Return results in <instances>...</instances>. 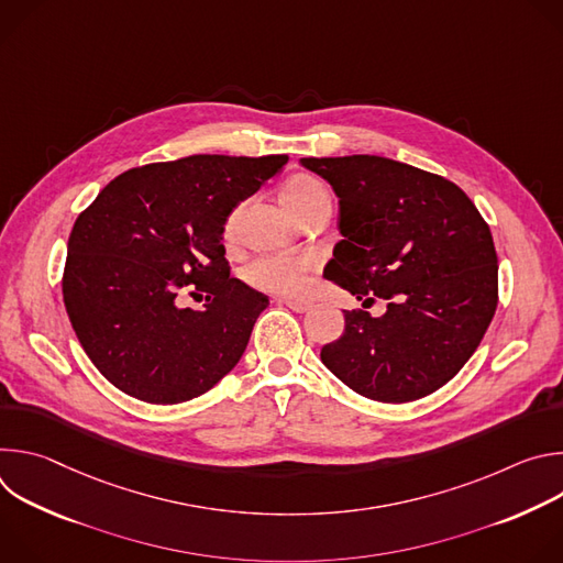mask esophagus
Masks as SVG:
<instances>
[{"label": "esophagus", "instance_id": "34e87169", "mask_svg": "<svg viewBox=\"0 0 563 563\" xmlns=\"http://www.w3.org/2000/svg\"><path fill=\"white\" fill-rule=\"evenodd\" d=\"M278 305H285V307H289V309H291V311H296V313H302V311H307V309H309V302H305V300L278 298Z\"/></svg>", "mask_w": 563, "mask_h": 563}]
</instances>
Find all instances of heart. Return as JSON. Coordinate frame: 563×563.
I'll use <instances>...</instances> for the list:
<instances>
[{"instance_id":"heart-1","label":"heart","mask_w":563,"mask_h":563,"mask_svg":"<svg viewBox=\"0 0 563 563\" xmlns=\"http://www.w3.org/2000/svg\"><path fill=\"white\" fill-rule=\"evenodd\" d=\"M283 202L294 216H298L313 205L330 202V194L316 178L296 176L285 185ZM233 227H235V216L227 220V227H224L227 238L233 233ZM309 267H311V261L305 256L261 254L245 265L243 276L252 287L261 291H269L278 296H296L305 287V276Z\"/></svg>"}]
</instances>
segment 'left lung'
I'll return each mask as SVG.
<instances>
[{"label": "left lung", "mask_w": 563, "mask_h": 563, "mask_svg": "<svg viewBox=\"0 0 563 563\" xmlns=\"http://www.w3.org/2000/svg\"><path fill=\"white\" fill-rule=\"evenodd\" d=\"M339 196L343 240L325 278L378 318L345 311L320 361L356 394L406 404L443 387L474 354L499 300L488 222L450 180L380 155L300 157Z\"/></svg>", "instance_id": "1"}]
</instances>
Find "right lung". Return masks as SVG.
Here are the masks:
<instances>
[{
    "label": "right lung",
    "mask_w": 563,
    "mask_h": 563,
    "mask_svg": "<svg viewBox=\"0 0 563 563\" xmlns=\"http://www.w3.org/2000/svg\"><path fill=\"white\" fill-rule=\"evenodd\" d=\"M287 159L189 155L135 167L77 216L62 294L79 343L109 383L174 406L235 367L269 298L229 276L224 222ZM196 290L208 294L203 309L183 308L181 296Z\"/></svg>",
    "instance_id": "obj_1"
}]
</instances>
